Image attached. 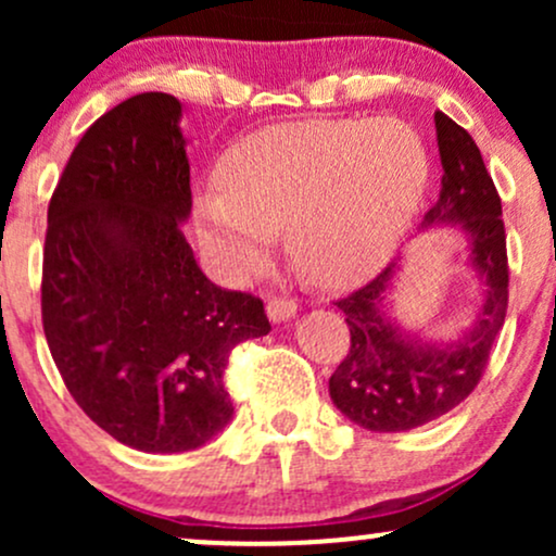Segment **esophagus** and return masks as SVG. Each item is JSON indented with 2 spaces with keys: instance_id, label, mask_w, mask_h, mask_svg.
<instances>
[{
  "instance_id": "obj_1",
  "label": "esophagus",
  "mask_w": 556,
  "mask_h": 556,
  "mask_svg": "<svg viewBox=\"0 0 556 556\" xmlns=\"http://www.w3.org/2000/svg\"><path fill=\"white\" fill-rule=\"evenodd\" d=\"M266 314H269L271 321H285V318L298 314V300L274 295L269 298V303H266Z\"/></svg>"
}]
</instances>
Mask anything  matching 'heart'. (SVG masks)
<instances>
[{"label": "heart", "mask_w": 556, "mask_h": 556, "mask_svg": "<svg viewBox=\"0 0 556 556\" xmlns=\"http://www.w3.org/2000/svg\"><path fill=\"white\" fill-rule=\"evenodd\" d=\"M429 182L424 138L400 119H311L253 132L227 151L219 185L195 198L203 238L227 271L264 266L287 227L318 285L371 277L410 227Z\"/></svg>", "instance_id": "heart-1"}]
</instances>
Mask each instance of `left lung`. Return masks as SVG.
Here are the masks:
<instances>
[{"instance_id": "1", "label": "left lung", "mask_w": 556, "mask_h": 556, "mask_svg": "<svg viewBox=\"0 0 556 556\" xmlns=\"http://www.w3.org/2000/svg\"><path fill=\"white\" fill-rule=\"evenodd\" d=\"M442 193L424 225L455 222L470 238L473 266L486 279V298L476 329L450 348H424L381 314L394 264L379 277L334 300L350 329V350L329 379L334 405L368 431H410L455 410L478 387L500 334L509 300L507 235L502 201L470 132L433 114Z\"/></svg>"}]
</instances>
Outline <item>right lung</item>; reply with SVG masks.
<instances>
[{
	"mask_svg": "<svg viewBox=\"0 0 556 556\" xmlns=\"http://www.w3.org/2000/svg\"><path fill=\"white\" fill-rule=\"evenodd\" d=\"M180 101L138 93L83 132L49 201L41 321L67 392L140 452H188L232 418L225 371L264 303L198 269Z\"/></svg>",
	"mask_w": 556,
	"mask_h": 556,
	"instance_id": "obj_1",
	"label": "right lung"
}]
</instances>
